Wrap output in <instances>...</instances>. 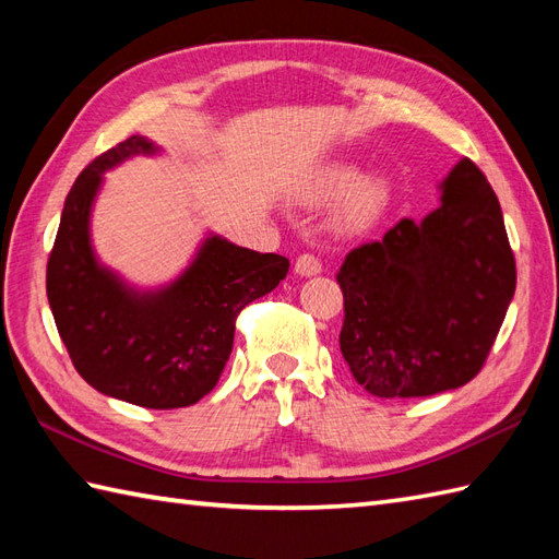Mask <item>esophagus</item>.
<instances>
[{
    "label": "esophagus",
    "mask_w": 559,
    "mask_h": 559,
    "mask_svg": "<svg viewBox=\"0 0 559 559\" xmlns=\"http://www.w3.org/2000/svg\"><path fill=\"white\" fill-rule=\"evenodd\" d=\"M295 273L298 276H317V273H322V261L314 254H300L295 259Z\"/></svg>",
    "instance_id": "esophagus-1"
}]
</instances>
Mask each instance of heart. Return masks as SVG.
Returning <instances> with one entry per match:
<instances>
[{
    "label": "heart",
    "mask_w": 559,
    "mask_h": 559,
    "mask_svg": "<svg viewBox=\"0 0 559 559\" xmlns=\"http://www.w3.org/2000/svg\"><path fill=\"white\" fill-rule=\"evenodd\" d=\"M389 182L379 175H365L350 163H331L319 168L300 189L305 204H324L341 199L336 209V228L341 233H362L382 216L389 204Z\"/></svg>",
    "instance_id": "b5f03b06"
}]
</instances>
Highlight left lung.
<instances>
[{
	"mask_svg": "<svg viewBox=\"0 0 559 559\" xmlns=\"http://www.w3.org/2000/svg\"><path fill=\"white\" fill-rule=\"evenodd\" d=\"M439 189V209L355 247L336 276L341 353L355 382L379 399L471 382L514 298V252L478 165L461 158Z\"/></svg>",
	"mask_w": 559,
	"mask_h": 559,
	"instance_id": "1",
	"label": "left lung"
}]
</instances>
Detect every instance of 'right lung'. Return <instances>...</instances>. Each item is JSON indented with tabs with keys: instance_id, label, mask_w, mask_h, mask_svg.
Wrapping results in <instances>:
<instances>
[{
	"instance_id": "add662e5",
	"label": "right lung",
	"mask_w": 559,
	"mask_h": 559,
	"mask_svg": "<svg viewBox=\"0 0 559 559\" xmlns=\"http://www.w3.org/2000/svg\"><path fill=\"white\" fill-rule=\"evenodd\" d=\"M156 151L151 139L129 136L76 177L47 261V300L71 362L93 389L170 411L192 406L218 384L237 314L276 288L290 261L209 235L192 264L158 290H136L103 266L91 245L103 173Z\"/></svg>"
}]
</instances>
